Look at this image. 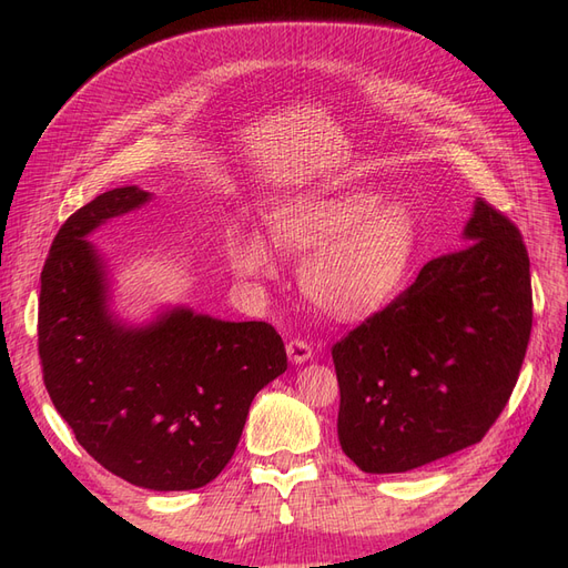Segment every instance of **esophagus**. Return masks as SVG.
<instances>
[{
  "label": "esophagus",
  "instance_id": "34e87169",
  "mask_svg": "<svg viewBox=\"0 0 568 568\" xmlns=\"http://www.w3.org/2000/svg\"><path fill=\"white\" fill-rule=\"evenodd\" d=\"M286 353H288L291 363L303 365V363H307V359L313 357V346L307 341H303V338H291L286 343Z\"/></svg>",
  "mask_w": 568,
  "mask_h": 568
}]
</instances>
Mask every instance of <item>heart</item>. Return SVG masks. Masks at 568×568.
Returning a JSON list of instances; mask_svg holds the SVG:
<instances>
[{"mask_svg": "<svg viewBox=\"0 0 568 568\" xmlns=\"http://www.w3.org/2000/svg\"><path fill=\"white\" fill-rule=\"evenodd\" d=\"M274 244L311 253L301 286L320 311L338 320H363L400 288L417 251V215L403 199H382L369 189L305 196L272 213ZM227 253L244 277L267 280L277 272L272 242L257 230L234 225Z\"/></svg>", "mask_w": 568, "mask_h": 568, "instance_id": "b5f03b06", "label": "heart"}]
</instances>
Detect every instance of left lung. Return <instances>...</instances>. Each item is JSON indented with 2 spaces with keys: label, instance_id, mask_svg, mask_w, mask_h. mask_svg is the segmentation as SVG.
I'll return each mask as SVG.
<instances>
[{
  "label": "left lung",
  "instance_id": "obj_1",
  "mask_svg": "<svg viewBox=\"0 0 568 568\" xmlns=\"http://www.w3.org/2000/svg\"><path fill=\"white\" fill-rule=\"evenodd\" d=\"M469 246L428 261L382 313L332 348L338 440L367 474H403L486 436L530 338V263L519 230L476 199Z\"/></svg>",
  "mask_w": 568,
  "mask_h": 568
}]
</instances>
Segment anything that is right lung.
<instances>
[{
  "instance_id": "obj_1",
  "label": "right lung",
  "mask_w": 568,
  "mask_h": 568,
  "mask_svg": "<svg viewBox=\"0 0 568 568\" xmlns=\"http://www.w3.org/2000/svg\"><path fill=\"white\" fill-rule=\"evenodd\" d=\"M153 196L120 186L63 222L42 270L38 346L44 386L101 467L149 490H194L227 467L255 393L286 372L267 322L163 307L130 324L90 234Z\"/></svg>"
}]
</instances>
